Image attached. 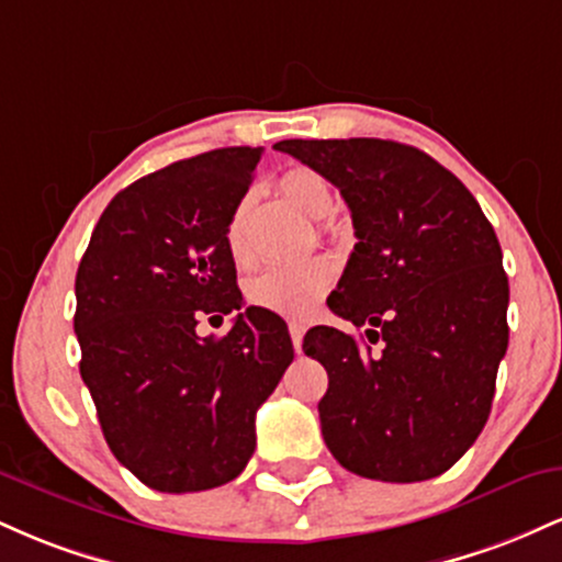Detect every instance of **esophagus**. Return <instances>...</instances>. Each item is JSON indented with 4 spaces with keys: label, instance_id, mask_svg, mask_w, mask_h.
<instances>
[{
    "label": "esophagus",
    "instance_id": "1",
    "mask_svg": "<svg viewBox=\"0 0 562 562\" xmlns=\"http://www.w3.org/2000/svg\"><path fill=\"white\" fill-rule=\"evenodd\" d=\"M288 333H290V338H293V346H295V351L301 353V344H303V333H306V327L301 325V322H290L288 325Z\"/></svg>",
    "mask_w": 562,
    "mask_h": 562
}]
</instances>
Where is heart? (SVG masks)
<instances>
[{
  "label": "heart",
  "mask_w": 562,
  "mask_h": 562,
  "mask_svg": "<svg viewBox=\"0 0 562 562\" xmlns=\"http://www.w3.org/2000/svg\"><path fill=\"white\" fill-rule=\"evenodd\" d=\"M277 190L293 209L306 214L314 222H322L333 214L335 192L330 182L319 171L308 166H293L277 179ZM254 192H243L237 203L232 205L227 227H224V243H227L229 259L237 267H248L254 261L248 243V222L254 211ZM335 272L325 259H308L290 267H269L250 277L245 285V295L254 306L267 312L282 314L290 319H306L319 308L327 290L333 288Z\"/></svg>",
  "instance_id": "heart-1"
}]
</instances>
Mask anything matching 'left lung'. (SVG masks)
Returning <instances> with one entry per match:
<instances>
[{
  "instance_id": "obj_1",
  "label": "left lung",
  "mask_w": 562,
  "mask_h": 562,
  "mask_svg": "<svg viewBox=\"0 0 562 562\" xmlns=\"http://www.w3.org/2000/svg\"><path fill=\"white\" fill-rule=\"evenodd\" d=\"M340 190L357 245L327 306L367 340L317 325L306 357L327 370V449L372 481H428L473 447L507 351L509 285L479 200L393 139H282Z\"/></svg>"
}]
</instances>
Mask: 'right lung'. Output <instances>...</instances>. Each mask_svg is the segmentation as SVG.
<instances>
[{"label": "right lung", "instance_id": "add662e5", "mask_svg": "<svg viewBox=\"0 0 562 562\" xmlns=\"http://www.w3.org/2000/svg\"><path fill=\"white\" fill-rule=\"evenodd\" d=\"M261 147L177 160L121 190L76 272L74 330L102 436L126 470L166 494L243 473L256 409L293 362L288 325L248 306L222 339L203 316L243 308L224 227Z\"/></svg>", "mask_w": 562, "mask_h": 562}]
</instances>
